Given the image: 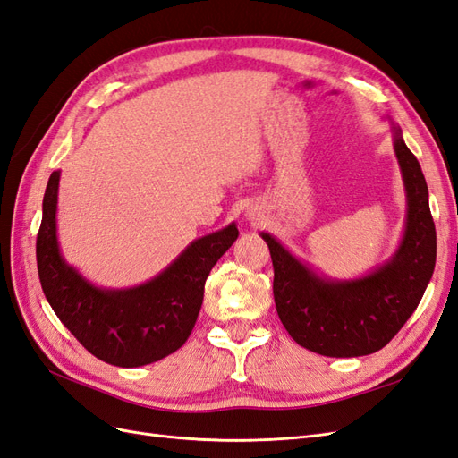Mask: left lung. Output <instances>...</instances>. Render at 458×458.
<instances>
[{
    "instance_id": "left-lung-1",
    "label": "left lung",
    "mask_w": 458,
    "mask_h": 458,
    "mask_svg": "<svg viewBox=\"0 0 458 458\" xmlns=\"http://www.w3.org/2000/svg\"><path fill=\"white\" fill-rule=\"evenodd\" d=\"M394 148L407 191V224L397 252L363 279L330 281L261 233L273 259V296L288 335L327 357L382 350L420 303L436 267V225L417 157L394 128Z\"/></svg>"
}]
</instances>
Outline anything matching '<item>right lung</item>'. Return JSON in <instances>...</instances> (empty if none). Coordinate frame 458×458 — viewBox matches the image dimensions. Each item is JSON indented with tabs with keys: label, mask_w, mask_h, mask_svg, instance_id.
I'll list each match as a JSON object with an SVG mask.
<instances>
[{
	"label": "right lung",
	"mask_w": 458,
	"mask_h": 458,
	"mask_svg": "<svg viewBox=\"0 0 458 458\" xmlns=\"http://www.w3.org/2000/svg\"><path fill=\"white\" fill-rule=\"evenodd\" d=\"M59 179L61 172L49 177L36 239L39 283L55 315L91 355L108 365L141 367L182 348L197 323L208 275L237 241V225L192 241L145 284L97 288L61 256L55 219Z\"/></svg>",
	"instance_id": "obj_1"
}]
</instances>
